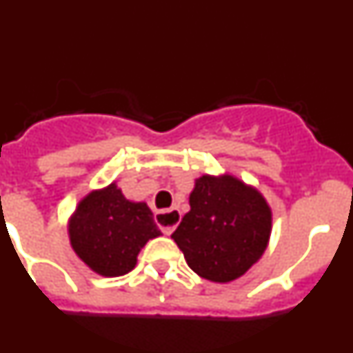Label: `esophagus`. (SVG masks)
<instances>
[{
	"label": "esophagus",
	"instance_id": "1",
	"mask_svg": "<svg viewBox=\"0 0 353 353\" xmlns=\"http://www.w3.org/2000/svg\"><path fill=\"white\" fill-rule=\"evenodd\" d=\"M182 214L179 208H168V210L155 212V223L161 228L164 235H171L174 232V228L179 226Z\"/></svg>",
	"mask_w": 353,
	"mask_h": 353
}]
</instances>
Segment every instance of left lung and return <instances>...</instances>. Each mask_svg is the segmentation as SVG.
<instances>
[{
	"label": "left lung",
	"instance_id": "1",
	"mask_svg": "<svg viewBox=\"0 0 353 353\" xmlns=\"http://www.w3.org/2000/svg\"><path fill=\"white\" fill-rule=\"evenodd\" d=\"M189 205L171 235L187 265L214 283L244 276L265 252L272 230V212L261 192L232 174H203Z\"/></svg>",
	"mask_w": 353,
	"mask_h": 353
}]
</instances>
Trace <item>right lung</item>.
I'll use <instances>...</instances> for the list:
<instances>
[{
    "instance_id": "1",
    "label": "right lung",
    "mask_w": 353,
    "mask_h": 353,
    "mask_svg": "<svg viewBox=\"0 0 353 353\" xmlns=\"http://www.w3.org/2000/svg\"><path fill=\"white\" fill-rule=\"evenodd\" d=\"M159 235L148 205L129 201L117 183L84 196L68 221L72 249L93 272L105 277L130 272L143 245Z\"/></svg>"
}]
</instances>
